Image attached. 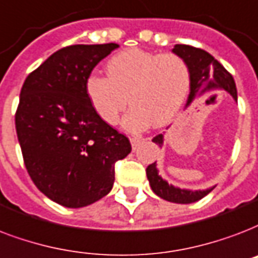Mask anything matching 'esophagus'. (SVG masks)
<instances>
[{
    "instance_id": "obj_1",
    "label": "esophagus",
    "mask_w": 258,
    "mask_h": 258,
    "mask_svg": "<svg viewBox=\"0 0 258 258\" xmlns=\"http://www.w3.org/2000/svg\"><path fill=\"white\" fill-rule=\"evenodd\" d=\"M143 141H146V139H145V138H139V137L131 138V145H133L134 150H135V149H137V147L143 142Z\"/></svg>"
}]
</instances>
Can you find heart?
I'll use <instances>...</instances> for the list:
<instances>
[{"instance_id":"heart-1","label":"heart","mask_w":258,"mask_h":258,"mask_svg":"<svg viewBox=\"0 0 258 258\" xmlns=\"http://www.w3.org/2000/svg\"><path fill=\"white\" fill-rule=\"evenodd\" d=\"M107 76L86 80V93L94 111L107 124L115 125L127 107L130 131L164 125L181 108L189 90V68L177 54H157L141 48L121 51L107 62Z\"/></svg>"}]
</instances>
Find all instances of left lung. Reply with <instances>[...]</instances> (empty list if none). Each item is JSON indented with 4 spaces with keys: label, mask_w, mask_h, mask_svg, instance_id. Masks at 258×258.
<instances>
[{
    "label": "left lung",
    "mask_w": 258,
    "mask_h": 258,
    "mask_svg": "<svg viewBox=\"0 0 258 258\" xmlns=\"http://www.w3.org/2000/svg\"><path fill=\"white\" fill-rule=\"evenodd\" d=\"M173 52L180 55L189 68L190 93L186 105L192 103L195 97L214 89L227 90L233 96L234 100H237V88H235L233 76L211 54H208L207 51L186 46V44H176L173 48ZM153 142L157 143L158 146H162V143H164L162 134H158L157 137L153 138ZM146 174L154 194L158 195L161 199L168 200L172 203H195L198 200L203 199L206 195L212 190L211 188V189L195 190L194 192V190L180 189L176 186L169 185L168 182L162 180V177L158 176L155 162L147 166Z\"/></svg>",
    "instance_id": "left-lung-1"
}]
</instances>
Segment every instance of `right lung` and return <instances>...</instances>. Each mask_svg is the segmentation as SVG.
I'll return each mask as SVG.
<instances>
[{"label": "right lung", "instance_id": "1", "mask_svg": "<svg viewBox=\"0 0 258 258\" xmlns=\"http://www.w3.org/2000/svg\"><path fill=\"white\" fill-rule=\"evenodd\" d=\"M117 47H63L29 73L20 92L15 123L27 172L64 207H85L109 194L115 164L131 153L128 138L100 119L86 93L92 70Z\"/></svg>", "mask_w": 258, "mask_h": 258}]
</instances>
